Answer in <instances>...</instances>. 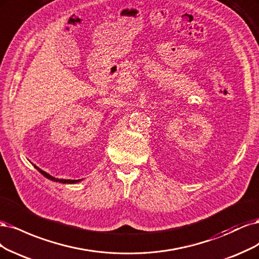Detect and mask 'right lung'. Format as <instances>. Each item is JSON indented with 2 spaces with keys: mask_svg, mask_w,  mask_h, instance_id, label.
<instances>
[{
  "mask_svg": "<svg viewBox=\"0 0 259 259\" xmlns=\"http://www.w3.org/2000/svg\"><path fill=\"white\" fill-rule=\"evenodd\" d=\"M36 168V170L40 173V174H43L45 178H47L48 180H52V181H54V182H59V183H62V184H75V183H78L79 181H81V180H64V179H56V178H54V177H52L51 174H48L47 172H45V171H43L41 169H39L38 166H36L35 164H33Z\"/></svg>",
  "mask_w": 259,
  "mask_h": 259,
  "instance_id": "right-lung-1",
  "label": "right lung"
}]
</instances>
